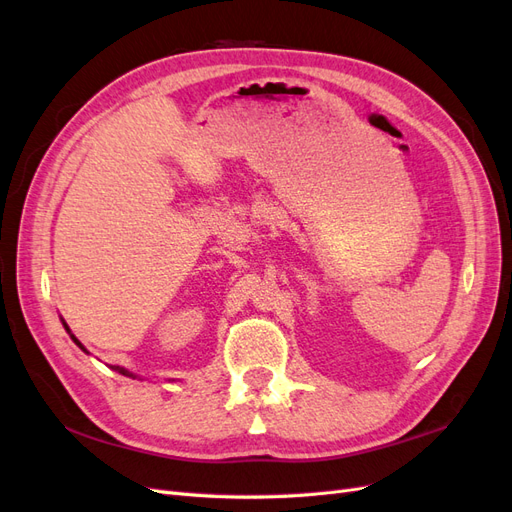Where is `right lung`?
<instances>
[{
	"mask_svg": "<svg viewBox=\"0 0 512 512\" xmlns=\"http://www.w3.org/2000/svg\"><path fill=\"white\" fill-rule=\"evenodd\" d=\"M64 327H66V331H68V333H70V329H68V324H66V322H64ZM70 337H72V339H74V344H76V346H79V348H81V350H85V348H83V344H81V342H79V339H76V337H74V335H70ZM85 352H87V350H85ZM115 371H119V374H123V376H132V374H128V371H126V369H123V367H115Z\"/></svg>",
	"mask_w": 512,
	"mask_h": 512,
	"instance_id": "add662e5",
	"label": "right lung"
}]
</instances>
